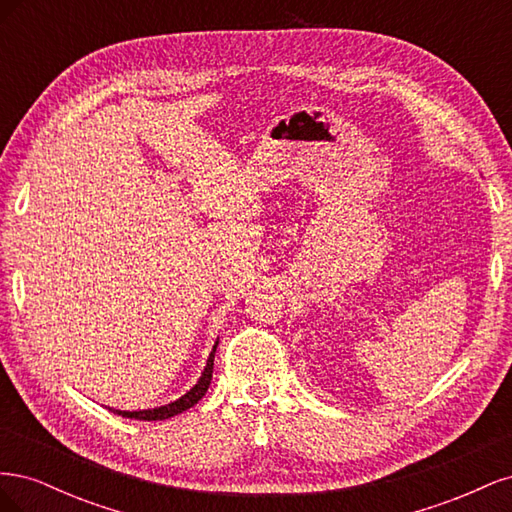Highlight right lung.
Returning <instances> with one entry per match:
<instances>
[{
  "label": "right lung",
  "instance_id": "right-lung-1",
  "mask_svg": "<svg viewBox=\"0 0 512 512\" xmlns=\"http://www.w3.org/2000/svg\"><path fill=\"white\" fill-rule=\"evenodd\" d=\"M215 348H218V342H215L209 359H207V365L203 369V376L198 378V382L192 386V389L185 393L183 397H179L177 401H170V404L166 406H160V408H153V410H136V412H128V410H115V408H108L111 412L119 414V416H126V418H136V421H166V418L175 416V414H181L183 410L192 408L194 404H198L200 399H203V395L207 393L209 384H211V378H213V359H215Z\"/></svg>",
  "mask_w": 512,
  "mask_h": 512
}]
</instances>
